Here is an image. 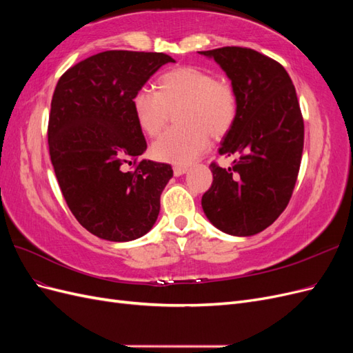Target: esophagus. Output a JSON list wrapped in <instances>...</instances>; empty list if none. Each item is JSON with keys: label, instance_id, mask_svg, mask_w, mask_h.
Wrapping results in <instances>:
<instances>
[{"label": "esophagus", "instance_id": "34e87169", "mask_svg": "<svg viewBox=\"0 0 353 353\" xmlns=\"http://www.w3.org/2000/svg\"><path fill=\"white\" fill-rule=\"evenodd\" d=\"M187 172V166H174V175L179 176V175H184Z\"/></svg>", "mask_w": 353, "mask_h": 353}]
</instances>
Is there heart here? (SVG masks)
Segmentation results:
<instances>
[{
    "label": "heart",
    "instance_id": "1",
    "mask_svg": "<svg viewBox=\"0 0 353 353\" xmlns=\"http://www.w3.org/2000/svg\"><path fill=\"white\" fill-rule=\"evenodd\" d=\"M157 91L140 88L132 97L138 126L150 137L165 130L170 112L179 125L153 144V154L162 162L185 165L206 150L212 138L225 135L237 116V95L231 83L209 70L179 66L160 74Z\"/></svg>",
    "mask_w": 353,
    "mask_h": 353
}]
</instances>
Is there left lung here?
I'll return each mask as SVG.
<instances>
[{"label": "left lung", "instance_id": "left-lung-1", "mask_svg": "<svg viewBox=\"0 0 353 353\" xmlns=\"http://www.w3.org/2000/svg\"><path fill=\"white\" fill-rule=\"evenodd\" d=\"M199 52L218 63L237 95L236 121L219 148L237 159L228 169L210 163L201 208L218 230L254 236L284 212L301 168L305 128L294 85L279 61L252 48Z\"/></svg>", "mask_w": 353, "mask_h": 353}]
</instances>
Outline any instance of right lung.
I'll use <instances>...</instances> for the list:
<instances>
[{"label":"right lung","instance_id":"1","mask_svg":"<svg viewBox=\"0 0 353 353\" xmlns=\"http://www.w3.org/2000/svg\"><path fill=\"white\" fill-rule=\"evenodd\" d=\"M166 63L175 60L163 52L103 51L68 69L52 94L48 148L60 190L81 225L103 240L150 231L174 175L168 163L138 162L147 143L132 112L134 94Z\"/></svg>","mask_w":353,"mask_h":353}]
</instances>
